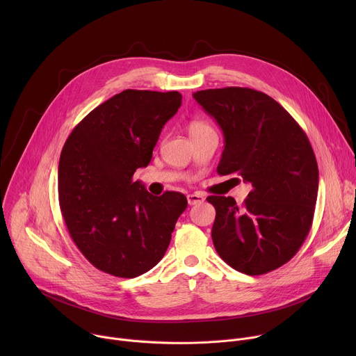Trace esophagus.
Returning a JSON list of instances; mask_svg holds the SVG:
<instances>
[{
    "mask_svg": "<svg viewBox=\"0 0 356 356\" xmlns=\"http://www.w3.org/2000/svg\"><path fill=\"white\" fill-rule=\"evenodd\" d=\"M202 201H204V195L200 194V193H193V194L187 195V202L190 206L200 204V202H202Z\"/></svg>",
    "mask_w": 356,
    "mask_h": 356,
    "instance_id": "esophagus-1",
    "label": "esophagus"
}]
</instances>
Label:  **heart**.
<instances>
[{"mask_svg":"<svg viewBox=\"0 0 356 356\" xmlns=\"http://www.w3.org/2000/svg\"><path fill=\"white\" fill-rule=\"evenodd\" d=\"M207 129H211V127L204 121L194 120L188 124V134L190 135H194V134H198V132H202V131H207Z\"/></svg>","mask_w":356,"mask_h":356,"instance_id":"obj_1","label":"heart"}]
</instances>
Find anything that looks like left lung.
Here are the masks:
<instances>
[{
    "mask_svg": "<svg viewBox=\"0 0 356 356\" xmlns=\"http://www.w3.org/2000/svg\"><path fill=\"white\" fill-rule=\"evenodd\" d=\"M193 97L224 134L217 172L238 173L252 184L242 207L232 197H207L216 209V250L245 275L275 270L296 255L313 224L318 166L310 140L262 91L225 87L201 90Z\"/></svg>",
    "mask_w": 356,
    "mask_h": 356,
    "instance_id": "left-lung-1",
    "label": "left lung"
}]
</instances>
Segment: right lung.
<instances>
[{
    "label": "right lung",
    "instance_id": "1",
    "mask_svg": "<svg viewBox=\"0 0 356 356\" xmlns=\"http://www.w3.org/2000/svg\"><path fill=\"white\" fill-rule=\"evenodd\" d=\"M180 106L179 91L124 90L86 115L63 146V220L86 259L108 275L131 279L154 268L187 207L181 193L152 195L132 180Z\"/></svg>",
    "mask_w": 356,
    "mask_h": 356
}]
</instances>
